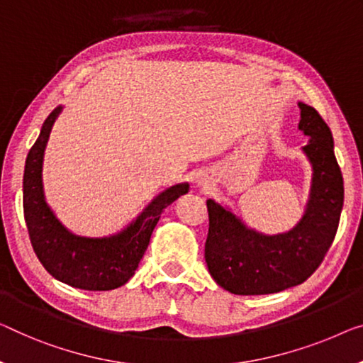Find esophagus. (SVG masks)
<instances>
[{"instance_id": "obj_1", "label": "esophagus", "mask_w": 363, "mask_h": 363, "mask_svg": "<svg viewBox=\"0 0 363 363\" xmlns=\"http://www.w3.org/2000/svg\"><path fill=\"white\" fill-rule=\"evenodd\" d=\"M199 184H200V186H207V181H205V179H203V177H202V179H200V181H199Z\"/></svg>"}]
</instances>
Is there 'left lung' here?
Returning <instances> with one entry per match:
<instances>
[{
  "label": "left lung",
  "mask_w": 363,
  "mask_h": 363,
  "mask_svg": "<svg viewBox=\"0 0 363 363\" xmlns=\"http://www.w3.org/2000/svg\"><path fill=\"white\" fill-rule=\"evenodd\" d=\"M301 148L313 167L310 197L294 228L264 235L242 223L228 207L207 200L205 262L221 289L235 295L277 294L300 285L320 266L336 236L344 205L342 172L333 133L315 107L298 102Z\"/></svg>",
  "instance_id": "8db88e82"
}]
</instances>
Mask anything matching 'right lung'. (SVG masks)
I'll return each mask as SVG.
<instances>
[{"mask_svg":"<svg viewBox=\"0 0 363 363\" xmlns=\"http://www.w3.org/2000/svg\"><path fill=\"white\" fill-rule=\"evenodd\" d=\"M62 109L58 106L45 118L26 160L23 205L32 247L47 272L63 284L81 290L118 289L137 270L161 213L189 192V184H176L158 194L127 228L116 235L86 238L72 233L48 207L42 182L43 153Z\"/></svg>","mask_w":363,"mask_h":363,"instance_id":"obj_1","label":"right lung"}]
</instances>
